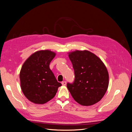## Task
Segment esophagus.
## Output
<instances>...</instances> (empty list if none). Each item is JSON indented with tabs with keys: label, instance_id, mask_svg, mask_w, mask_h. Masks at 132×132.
<instances>
[{
	"label": "esophagus",
	"instance_id": "1",
	"mask_svg": "<svg viewBox=\"0 0 132 132\" xmlns=\"http://www.w3.org/2000/svg\"><path fill=\"white\" fill-rule=\"evenodd\" d=\"M62 85L63 86H65L66 85V81H62Z\"/></svg>",
	"mask_w": 132,
	"mask_h": 132
}]
</instances>
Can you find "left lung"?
<instances>
[{
  "instance_id": "1",
  "label": "left lung",
  "mask_w": 132,
  "mask_h": 132,
  "mask_svg": "<svg viewBox=\"0 0 132 132\" xmlns=\"http://www.w3.org/2000/svg\"><path fill=\"white\" fill-rule=\"evenodd\" d=\"M75 73L72 84L67 87L77 103L90 106L103 98L109 85V73L99 57L89 51L69 53Z\"/></svg>"
}]
</instances>
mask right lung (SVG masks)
<instances>
[{"mask_svg":"<svg viewBox=\"0 0 132 132\" xmlns=\"http://www.w3.org/2000/svg\"><path fill=\"white\" fill-rule=\"evenodd\" d=\"M55 56L56 53L50 50L38 51L22 65L19 73L21 89L27 99L33 103L48 102L62 85L50 69V63Z\"/></svg>","mask_w":132,"mask_h":132,"instance_id":"1","label":"right lung"}]
</instances>
